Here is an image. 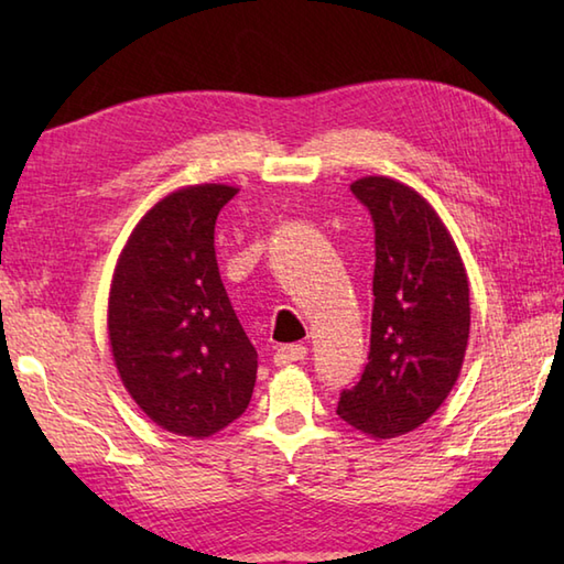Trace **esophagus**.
<instances>
[{"mask_svg": "<svg viewBox=\"0 0 564 564\" xmlns=\"http://www.w3.org/2000/svg\"><path fill=\"white\" fill-rule=\"evenodd\" d=\"M305 356H307V349L303 344H283V346H279V349H275L273 364L275 366H289V364L303 361Z\"/></svg>", "mask_w": 564, "mask_h": 564, "instance_id": "obj_1", "label": "esophagus"}]
</instances>
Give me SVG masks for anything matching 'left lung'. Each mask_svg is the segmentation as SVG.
Returning a JSON list of instances; mask_svg holds the SVG:
<instances>
[{"instance_id":"8db88e82","label":"left lung","mask_w":564,"mask_h":564,"mask_svg":"<svg viewBox=\"0 0 564 564\" xmlns=\"http://www.w3.org/2000/svg\"><path fill=\"white\" fill-rule=\"evenodd\" d=\"M376 232L368 364L341 390L337 414L373 438L424 424L458 380L470 291L458 249L436 210L388 176L351 184Z\"/></svg>"}]
</instances>
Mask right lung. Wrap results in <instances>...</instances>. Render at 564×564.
Here are the masks:
<instances>
[{"instance_id": "obj_1", "label": "right lung", "mask_w": 564, "mask_h": 564, "mask_svg": "<svg viewBox=\"0 0 564 564\" xmlns=\"http://www.w3.org/2000/svg\"><path fill=\"white\" fill-rule=\"evenodd\" d=\"M237 188L188 186L130 235L113 273L109 337L123 386L154 424L203 438L247 410L251 346L220 281L215 220Z\"/></svg>"}]
</instances>
